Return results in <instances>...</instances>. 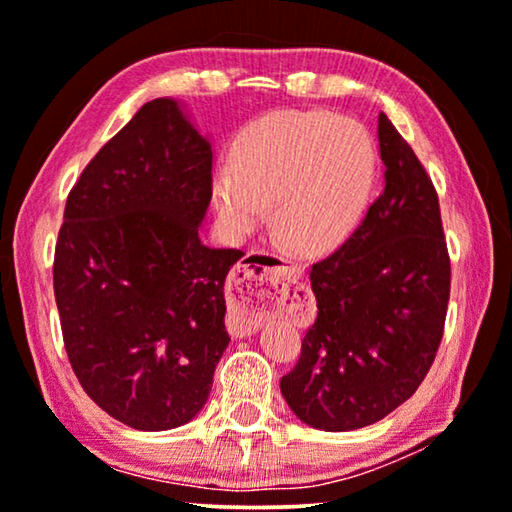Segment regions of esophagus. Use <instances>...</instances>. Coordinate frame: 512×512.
I'll return each instance as SVG.
<instances>
[{
    "label": "esophagus",
    "instance_id": "obj_1",
    "mask_svg": "<svg viewBox=\"0 0 512 512\" xmlns=\"http://www.w3.org/2000/svg\"><path fill=\"white\" fill-rule=\"evenodd\" d=\"M289 282L292 278L280 259L269 253L250 255L236 271L230 289V312H227L230 331L239 338L253 333L266 310L285 303Z\"/></svg>",
    "mask_w": 512,
    "mask_h": 512
}]
</instances>
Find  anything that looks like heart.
Listing matches in <instances>:
<instances>
[{
  "label": "heart",
  "instance_id": "obj_1",
  "mask_svg": "<svg viewBox=\"0 0 512 512\" xmlns=\"http://www.w3.org/2000/svg\"><path fill=\"white\" fill-rule=\"evenodd\" d=\"M377 149L368 128L331 112H273L236 137L232 165L213 179L223 230L241 239L264 225L296 253L340 246L368 209Z\"/></svg>",
  "mask_w": 512,
  "mask_h": 512
}]
</instances>
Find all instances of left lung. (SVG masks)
<instances>
[{
    "label": "left lung",
    "mask_w": 512,
    "mask_h": 512,
    "mask_svg": "<svg viewBox=\"0 0 512 512\" xmlns=\"http://www.w3.org/2000/svg\"><path fill=\"white\" fill-rule=\"evenodd\" d=\"M379 151L384 190L354 234L308 269L317 315L280 379L294 414L326 432L358 430L398 409L444 338L451 257L437 190L384 112Z\"/></svg>",
    "instance_id": "obj_1"
}]
</instances>
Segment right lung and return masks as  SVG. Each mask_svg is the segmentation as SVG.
<instances>
[{"mask_svg": "<svg viewBox=\"0 0 512 512\" xmlns=\"http://www.w3.org/2000/svg\"><path fill=\"white\" fill-rule=\"evenodd\" d=\"M211 144L156 98L103 144L66 200L55 301L75 377L112 418L172 430L204 407L230 335L241 250L202 246Z\"/></svg>", "mask_w": 512, "mask_h": 512, "instance_id": "obj_1", "label": "right lung"}]
</instances>
